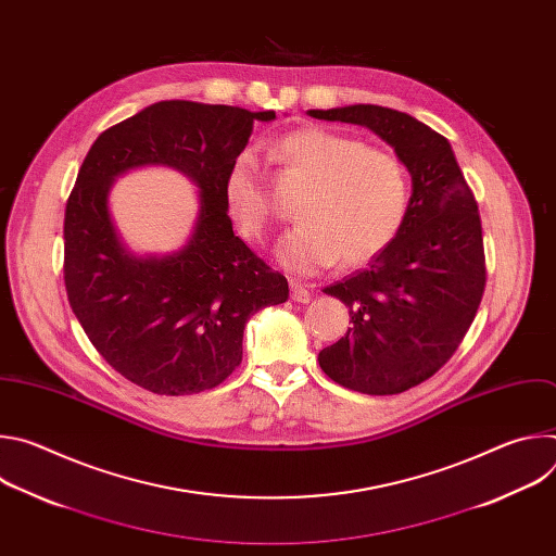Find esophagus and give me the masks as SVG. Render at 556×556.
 I'll use <instances>...</instances> for the list:
<instances>
[{
	"label": "esophagus",
	"instance_id": "obj_1",
	"mask_svg": "<svg viewBox=\"0 0 556 556\" xmlns=\"http://www.w3.org/2000/svg\"><path fill=\"white\" fill-rule=\"evenodd\" d=\"M290 296L296 303H307L309 301V290L301 281H290Z\"/></svg>",
	"mask_w": 556,
	"mask_h": 556
}]
</instances>
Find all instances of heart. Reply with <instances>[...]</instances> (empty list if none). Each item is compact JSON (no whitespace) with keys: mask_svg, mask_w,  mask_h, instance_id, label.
I'll return each instance as SVG.
<instances>
[{"mask_svg":"<svg viewBox=\"0 0 556 556\" xmlns=\"http://www.w3.org/2000/svg\"><path fill=\"white\" fill-rule=\"evenodd\" d=\"M281 161L303 180L301 222L277 247L294 273H316L339 257L345 268L365 266L384 253L405 226L412 182L399 155L365 140L303 127L277 142ZM224 204L247 240L260 242L275 217L266 178L251 151L232 157L224 176Z\"/></svg>","mask_w":556,"mask_h":556,"instance_id":"b5f03b06","label":"heart"}]
</instances>
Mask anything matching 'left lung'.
Masks as SVG:
<instances>
[{
    "label": "left lung",
    "mask_w": 556,
    "mask_h": 556,
    "mask_svg": "<svg viewBox=\"0 0 556 556\" xmlns=\"http://www.w3.org/2000/svg\"><path fill=\"white\" fill-rule=\"evenodd\" d=\"M319 121L363 125L387 140L412 174V200L393 244L324 288L354 324L319 352L339 384L403 393L431 378L459 348L486 286L482 219L448 140L405 112L380 105L309 110Z\"/></svg>",
    "instance_id": "1"
}]
</instances>
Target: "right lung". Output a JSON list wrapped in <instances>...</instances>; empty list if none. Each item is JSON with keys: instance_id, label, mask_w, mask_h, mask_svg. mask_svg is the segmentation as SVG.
<instances>
[{"instance_id": "1", "label": "right lung", "mask_w": 556, "mask_h": 556, "mask_svg": "<svg viewBox=\"0 0 556 556\" xmlns=\"http://www.w3.org/2000/svg\"><path fill=\"white\" fill-rule=\"evenodd\" d=\"M275 112L161 101L105 129L78 169L63 219L67 301L97 352L129 382L189 395L224 382L242 363L251 316L288 301V281L232 232L224 176L257 121ZM167 164L201 189L188 247L136 258L117 240L106 208L113 178Z\"/></svg>"}]
</instances>
